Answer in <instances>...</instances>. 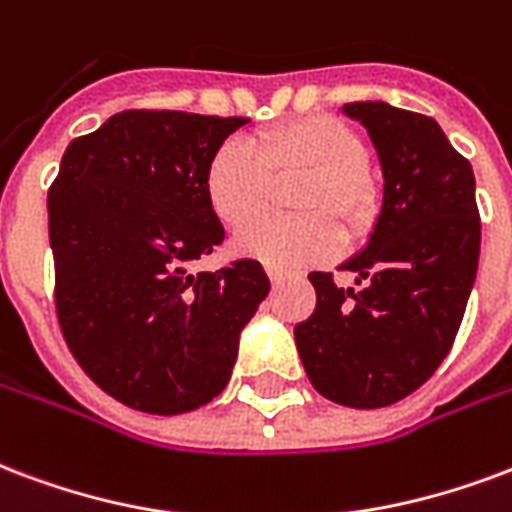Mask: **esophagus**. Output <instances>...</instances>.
I'll return each instance as SVG.
<instances>
[{"mask_svg": "<svg viewBox=\"0 0 512 512\" xmlns=\"http://www.w3.org/2000/svg\"><path fill=\"white\" fill-rule=\"evenodd\" d=\"M266 274H268V279H271V285H282V282H285V274H282L279 268L268 266Z\"/></svg>", "mask_w": 512, "mask_h": 512, "instance_id": "esophagus-1", "label": "esophagus"}]
</instances>
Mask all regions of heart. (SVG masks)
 <instances>
[{
	"label": "heart",
	"mask_w": 512,
	"mask_h": 512,
	"mask_svg": "<svg viewBox=\"0 0 512 512\" xmlns=\"http://www.w3.org/2000/svg\"><path fill=\"white\" fill-rule=\"evenodd\" d=\"M361 132L336 116H304L257 132L252 149L227 140L206 165L203 189L214 217L241 230L262 213L276 180L304 175L294 205L306 218L264 220L238 236V252L279 271L320 266L342 252V217L352 236L377 219V189L369 176Z\"/></svg>",
	"instance_id": "1"
}]
</instances>
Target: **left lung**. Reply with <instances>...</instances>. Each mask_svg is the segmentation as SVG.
I'll return each mask as SVG.
<instances>
[{
  "mask_svg": "<svg viewBox=\"0 0 512 512\" xmlns=\"http://www.w3.org/2000/svg\"><path fill=\"white\" fill-rule=\"evenodd\" d=\"M382 168V211L369 244L342 263L355 285L309 274L317 306L295 325L306 377L325 399L377 410L418 391L453 347L475 285L480 214L475 173L437 121L388 102H347Z\"/></svg>",
  "mask_w": 512,
  "mask_h": 512,
  "instance_id": "8db88e82",
  "label": "left lung"
}]
</instances>
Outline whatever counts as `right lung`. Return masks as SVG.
Instances as JSON below:
<instances>
[{
  "label": "right lung",
  "instance_id": "add662e5",
  "mask_svg": "<svg viewBox=\"0 0 512 512\" xmlns=\"http://www.w3.org/2000/svg\"><path fill=\"white\" fill-rule=\"evenodd\" d=\"M244 124L184 111L116 113L67 146L48 189L67 347L132 410L179 415L225 391L241 331L271 290L257 260L189 271L225 238L203 176Z\"/></svg>",
  "mask_w": 512,
  "mask_h": 512
}]
</instances>
